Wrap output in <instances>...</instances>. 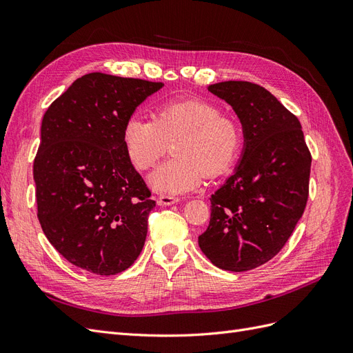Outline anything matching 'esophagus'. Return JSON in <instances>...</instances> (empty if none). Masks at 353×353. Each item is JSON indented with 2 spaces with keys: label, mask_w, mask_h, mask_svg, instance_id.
Instances as JSON below:
<instances>
[{
  "label": "esophagus",
  "mask_w": 353,
  "mask_h": 353,
  "mask_svg": "<svg viewBox=\"0 0 353 353\" xmlns=\"http://www.w3.org/2000/svg\"><path fill=\"white\" fill-rule=\"evenodd\" d=\"M179 199L175 197V196H160L157 199V205L159 206H170V205H175V203H178Z\"/></svg>",
  "instance_id": "1"
}]
</instances>
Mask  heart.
Listing matches in <instances>:
<instances>
[{"mask_svg": "<svg viewBox=\"0 0 353 353\" xmlns=\"http://www.w3.org/2000/svg\"><path fill=\"white\" fill-rule=\"evenodd\" d=\"M126 157L138 170L153 168L174 143L172 157L150 175L162 194L196 190L206 176L223 174L236 162L243 144L240 125L213 103L200 99L157 104L153 119L131 116L123 125Z\"/></svg>", "mask_w": 353, "mask_h": 353, "instance_id": "obj_1", "label": "heart"}]
</instances>
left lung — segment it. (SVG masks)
I'll return each mask as SVG.
<instances>
[{
	"mask_svg": "<svg viewBox=\"0 0 353 353\" xmlns=\"http://www.w3.org/2000/svg\"><path fill=\"white\" fill-rule=\"evenodd\" d=\"M208 90L239 116L244 147L234 174L212 194L199 245L218 268L243 272L271 261L290 239L307 201L312 157L301 122L268 90L245 81Z\"/></svg>",
	"mask_w": 353,
	"mask_h": 353,
	"instance_id": "1",
	"label": "left lung"
}]
</instances>
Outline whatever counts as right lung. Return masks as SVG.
I'll list each match as a JSON object with an SVG mask.
<instances>
[{
  "instance_id": "right-lung-1",
  "label": "right lung",
  "mask_w": 353,
  "mask_h": 353,
  "mask_svg": "<svg viewBox=\"0 0 353 353\" xmlns=\"http://www.w3.org/2000/svg\"><path fill=\"white\" fill-rule=\"evenodd\" d=\"M162 82L94 72L74 81L42 117L34 160L38 219L74 266L119 274L140 256L156 206L126 157L123 125Z\"/></svg>"
}]
</instances>
